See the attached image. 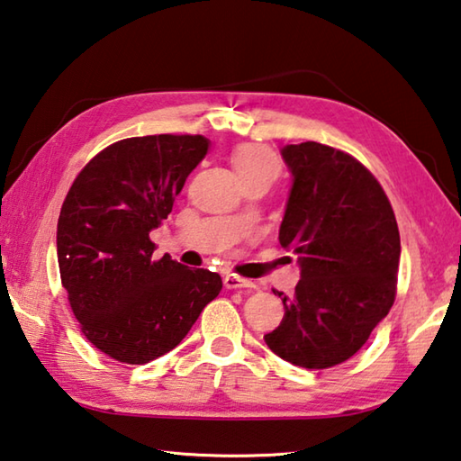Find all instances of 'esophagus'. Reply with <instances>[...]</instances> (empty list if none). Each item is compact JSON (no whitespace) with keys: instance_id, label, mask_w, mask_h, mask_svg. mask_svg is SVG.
<instances>
[{"instance_id":"1","label":"esophagus","mask_w":461,"mask_h":461,"mask_svg":"<svg viewBox=\"0 0 461 461\" xmlns=\"http://www.w3.org/2000/svg\"><path fill=\"white\" fill-rule=\"evenodd\" d=\"M224 286H227V289H253V283L250 281H247V279H240V276H237V275H227L224 276Z\"/></svg>"}]
</instances>
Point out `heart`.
<instances>
[{
    "mask_svg": "<svg viewBox=\"0 0 461 461\" xmlns=\"http://www.w3.org/2000/svg\"><path fill=\"white\" fill-rule=\"evenodd\" d=\"M232 167L237 170L240 182L257 180V178H267L275 180L279 176V160L275 158L271 150L263 149V146L247 144L240 146V149L234 150L232 154Z\"/></svg>",
    "mask_w": 461,
    "mask_h": 461,
    "instance_id": "b5f03b06",
    "label": "heart"
}]
</instances>
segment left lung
<instances>
[{"label":"left lung","mask_w":461,"mask_h":461,"mask_svg":"<svg viewBox=\"0 0 461 461\" xmlns=\"http://www.w3.org/2000/svg\"><path fill=\"white\" fill-rule=\"evenodd\" d=\"M293 176L279 242L299 257L301 281L265 335L293 366L327 369L357 353L395 301L402 242L393 208L359 160L319 142L286 144Z\"/></svg>","instance_id":"obj_1"}]
</instances>
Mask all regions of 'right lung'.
<instances>
[{"mask_svg": "<svg viewBox=\"0 0 461 461\" xmlns=\"http://www.w3.org/2000/svg\"><path fill=\"white\" fill-rule=\"evenodd\" d=\"M204 136H138L104 149L74 180L58 219V265L86 339L142 366L182 341L222 289L221 275L156 260L150 232L208 152Z\"/></svg>", "mask_w": 461, "mask_h": 461, "instance_id": "obj_1", "label": "right lung"}]
</instances>
